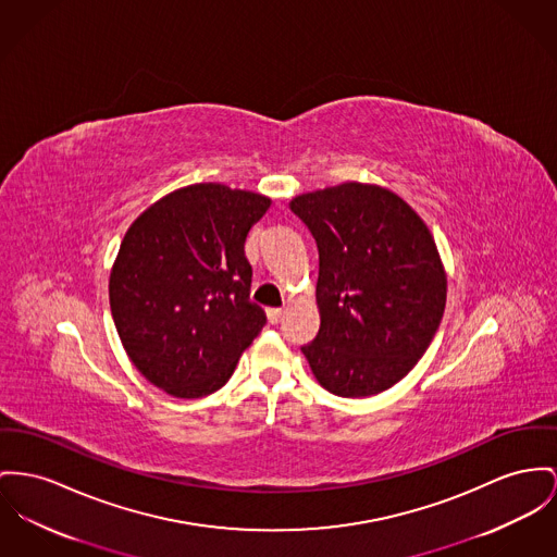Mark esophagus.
I'll list each match as a JSON object with an SVG mask.
<instances>
[{"instance_id": "1", "label": "esophagus", "mask_w": 557, "mask_h": 557, "mask_svg": "<svg viewBox=\"0 0 557 557\" xmlns=\"http://www.w3.org/2000/svg\"><path fill=\"white\" fill-rule=\"evenodd\" d=\"M265 314H268V321H270L272 325H276V323H281V319H283L285 310H283V308H268V310H265Z\"/></svg>"}]
</instances>
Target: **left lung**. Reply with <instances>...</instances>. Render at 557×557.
Returning a JSON list of instances; mask_svg holds the SVG:
<instances>
[{
  "instance_id": "obj_1",
  "label": "left lung",
  "mask_w": 557,
  "mask_h": 557,
  "mask_svg": "<svg viewBox=\"0 0 557 557\" xmlns=\"http://www.w3.org/2000/svg\"><path fill=\"white\" fill-rule=\"evenodd\" d=\"M319 247V334L301 346L337 397L406 377L437 334L447 276L431 230L395 191L346 182L289 202Z\"/></svg>"
}]
</instances>
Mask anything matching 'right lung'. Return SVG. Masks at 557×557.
<instances>
[{
  "label": "right lung",
  "mask_w": 557,
  "mask_h": 557,
  "mask_svg": "<svg viewBox=\"0 0 557 557\" xmlns=\"http://www.w3.org/2000/svg\"><path fill=\"white\" fill-rule=\"evenodd\" d=\"M270 198L223 184L180 187L124 234L110 274L122 346L153 386L180 399L220 391L265 325L245 240Z\"/></svg>",
  "instance_id": "right-lung-1"
}]
</instances>
